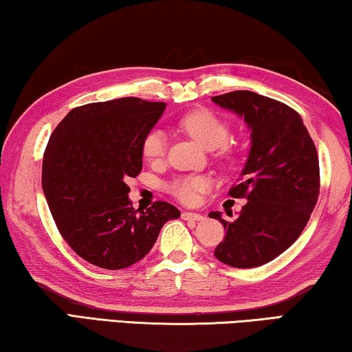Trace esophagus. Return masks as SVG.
Listing matches in <instances>:
<instances>
[{
  "label": "esophagus",
  "instance_id": "1",
  "mask_svg": "<svg viewBox=\"0 0 352 352\" xmlns=\"http://www.w3.org/2000/svg\"><path fill=\"white\" fill-rule=\"evenodd\" d=\"M182 220H186V221H203L204 217L201 214H195V212H182Z\"/></svg>",
  "mask_w": 352,
  "mask_h": 352
}]
</instances>
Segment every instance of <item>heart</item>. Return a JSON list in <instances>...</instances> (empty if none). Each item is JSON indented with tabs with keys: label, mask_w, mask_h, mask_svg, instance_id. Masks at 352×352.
<instances>
[{
	"label": "heart",
	"mask_w": 352,
	"mask_h": 352,
	"mask_svg": "<svg viewBox=\"0 0 352 352\" xmlns=\"http://www.w3.org/2000/svg\"><path fill=\"white\" fill-rule=\"evenodd\" d=\"M179 128L192 135L206 149H218L226 145L230 131L229 124L209 111H195L187 113L179 120ZM166 137L162 129H153L143 138L142 153L148 160L155 162L165 155ZM209 182L199 176H182L176 177L168 184V190L173 197H176L186 204L197 201L198 193L207 188Z\"/></svg>",
	"instance_id": "1"
}]
</instances>
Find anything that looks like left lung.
<instances>
[{
  "label": "left lung",
  "instance_id": "8db88e82",
  "mask_svg": "<svg viewBox=\"0 0 352 352\" xmlns=\"http://www.w3.org/2000/svg\"><path fill=\"white\" fill-rule=\"evenodd\" d=\"M212 101L243 118L251 131L240 182L229 190L230 197L248 203L230 223L221 212L209 214L226 230L214 256L234 268L261 267L295 243L315 209L320 193L316 148L302 118L284 102L248 90Z\"/></svg>",
  "mask_w": 352,
  "mask_h": 352
}]
</instances>
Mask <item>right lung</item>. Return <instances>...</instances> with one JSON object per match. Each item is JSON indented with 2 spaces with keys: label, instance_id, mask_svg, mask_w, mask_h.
Listing matches in <instances>:
<instances>
[{
  "label": "right lung",
  "instance_id": "obj_1",
  "mask_svg": "<svg viewBox=\"0 0 352 352\" xmlns=\"http://www.w3.org/2000/svg\"><path fill=\"white\" fill-rule=\"evenodd\" d=\"M165 106L140 98L91 102L68 112L50 137L46 203L63 240L96 267L123 270L142 261L164 224L181 217L165 201L135 210L126 184L142 171L143 138Z\"/></svg>",
  "mask_w": 352,
  "mask_h": 352
}]
</instances>
